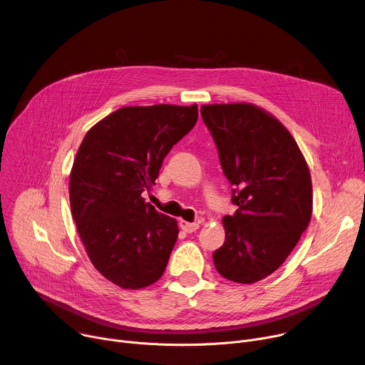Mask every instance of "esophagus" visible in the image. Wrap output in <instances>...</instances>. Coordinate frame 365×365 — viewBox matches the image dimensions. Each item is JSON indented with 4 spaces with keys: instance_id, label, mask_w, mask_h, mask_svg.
I'll list each match as a JSON object with an SVG mask.
<instances>
[{
    "instance_id": "1",
    "label": "esophagus",
    "mask_w": 365,
    "mask_h": 365,
    "mask_svg": "<svg viewBox=\"0 0 365 365\" xmlns=\"http://www.w3.org/2000/svg\"><path fill=\"white\" fill-rule=\"evenodd\" d=\"M179 227H180V230H183L185 232H187V234H190V232H195L197 228H199V222H186V221H180L179 222Z\"/></svg>"
}]
</instances>
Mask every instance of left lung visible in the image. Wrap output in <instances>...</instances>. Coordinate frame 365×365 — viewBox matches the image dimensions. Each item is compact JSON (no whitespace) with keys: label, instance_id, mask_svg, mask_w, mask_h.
Instances as JSON below:
<instances>
[{"label":"left lung","instance_id":"8db88e82","mask_svg":"<svg viewBox=\"0 0 365 365\" xmlns=\"http://www.w3.org/2000/svg\"><path fill=\"white\" fill-rule=\"evenodd\" d=\"M232 186L234 215H225V241L212 257L221 276L254 283L276 272L312 217V180L286 127L251 103L202 106Z\"/></svg>","mask_w":365,"mask_h":365}]
</instances>
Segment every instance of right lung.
I'll use <instances>...</instances> for the list:
<instances>
[{"instance_id": "obj_1", "label": "right lung", "mask_w": 365, "mask_h": 365, "mask_svg": "<svg viewBox=\"0 0 365 365\" xmlns=\"http://www.w3.org/2000/svg\"><path fill=\"white\" fill-rule=\"evenodd\" d=\"M196 121L197 106L124 107L95 124L76 153L73 221L95 269L123 289L147 287L166 270L178 222L141 193Z\"/></svg>"}]
</instances>
